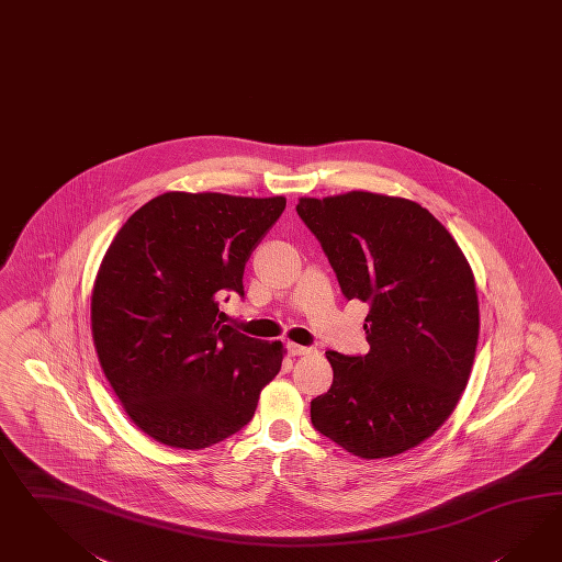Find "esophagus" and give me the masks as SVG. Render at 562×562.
I'll return each mask as SVG.
<instances>
[{
    "label": "esophagus",
    "instance_id": "1",
    "mask_svg": "<svg viewBox=\"0 0 562 562\" xmlns=\"http://www.w3.org/2000/svg\"><path fill=\"white\" fill-rule=\"evenodd\" d=\"M286 349H289L290 356H308V353H315V349L304 348V346H299V344H289Z\"/></svg>",
    "mask_w": 562,
    "mask_h": 562
}]
</instances>
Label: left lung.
I'll use <instances>...</instances> for the list:
<instances>
[{"instance_id": "obj_1", "label": "left lung", "mask_w": 562, "mask_h": 562, "mask_svg": "<svg viewBox=\"0 0 562 562\" xmlns=\"http://www.w3.org/2000/svg\"><path fill=\"white\" fill-rule=\"evenodd\" d=\"M348 301L370 304L366 356L325 351L331 389L311 422L360 458H391L434 436L467 389L479 341L471 266L417 202L372 192L301 198Z\"/></svg>"}]
</instances>
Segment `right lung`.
Returning a JSON list of instances; mask_svg holds the SVG:
<instances>
[{"label": "right lung", "instance_id": "obj_1", "mask_svg": "<svg viewBox=\"0 0 562 562\" xmlns=\"http://www.w3.org/2000/svg\"><path fill=\"white\" fill-rule=\"evenodd\" d=\"M286 198L167 192L133 214L95 276L91 334L128 417L153 440L202 450L249 424L280 372V341L239 334L218 301L243 299L245 263Z\"/></svg>", "mask_w": 562, "mask_h": 562}]
</instances>
